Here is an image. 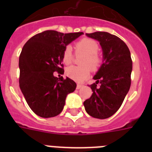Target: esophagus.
<instances>
[{
    "instance_id": "obj_1",
    "label": "esophagus",
    "mask_w": 152,
    "mask_h": 152,
    "mask_svg": "<svg viewBox=\"0 0 152 152\" xmlns=\"http://www.w3.org/2000/svg\"><path fill=\"white\" fill-rule=\"evenodd\" d=\"M83 84H77V90H79V89H80V88H83Z\"/></svg>"
}]
</instances>
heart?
Returning a JSON list of instances; mask_svg holds the SVG:
<instances>
[{
	"instance_id": "b5f03b06",
	"label": "heart",
	"mask_w": 152,
	"mask_h": 152,
	"mask_svg": "<svg viewBox=\"0 0 152 152\" xmlns=\"http://www.w3.org/2000/svg\"><path fill=\"white\" fill-rule=\"evenodd\" d=\"M75 54L83 55L80 58V66H71L66 69V75L70 78L77 81H83L90 75V69L96 72L103 63V58L98 54L99 45L94 39L84 38L77 41L75 45ZM74 54L72 48L68 45L62 52V61L64 64H70L73 60Z\"/></svg>"
}]
</instances>
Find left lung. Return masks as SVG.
Instances as JSON below:
<instances>
[{"label":"left lung","mask_w":152,"mask_h":152,"mask_svg":"<svg viewBox=\"0 0 152 152\" xmlns=\"http://www.w3.org/2000/svg\"><path fill=\"white\" fill-rule=\"evenodd\" d=\"M98 40L103 49V63L91 84L93 94L84 102L85 110L96 119H107L121 107L131 86L132 61L124 42L107 32L86 33Z\"/></svg>","instance_id":"1"}]
</instances>
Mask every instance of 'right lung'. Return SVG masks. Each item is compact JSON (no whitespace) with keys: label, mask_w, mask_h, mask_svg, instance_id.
Instances as JSON below:
<instances>
[{"label":"right lung","mask_w":152,"mask_h":152,"mask_svg":"<svg viewBox=\"0 0 152 152\" xmlns=\"http://www.w3.org/2000/svg\"><path fill=\"white\" fill-rule=\"evenodd\" d=\"M82 34L46 30L31 37L23 47L19 58L20 88L31 110L40 117L61 113L67 95L77 87L73 80L58 78L54 72H64L63 51Z\"/></svg>","instance_id":"obj_1"}]
</instances>
